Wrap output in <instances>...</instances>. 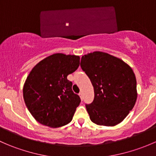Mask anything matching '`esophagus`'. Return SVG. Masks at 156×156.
Returning <instances> with one entry per match:
<instances>
[{"mask_svg":"<svg viewBox=\"0 0 156 156\" xmlns=\"http://www.w3.org/2000/svg\"><path fill=\"white\" fill-rule=\"evenodd\" d=\"M78 95H79V97H81V99H82V95H83V94H82V92H80L79 94H78Z\"/></svg>","mask_w":156,"mask_h":156,"instance_id":"obj_1","label":"esophagus"}]
</instances>
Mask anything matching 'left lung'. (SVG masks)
<instances>
[{"label": "left lung", "instance_id": "8db88e82", "mask_svg": "<svg viewBox=\"0 0 156 156\" xmlns=\"http://www.w3.org/2000/svg\"><path fill=\"white\" fill-rule=\"evenodd\" d=\"M81 67L94 89V101L86 105L90 120L108 127L121 123L137 98L133 69L122 59L101 51L83 56Z\"/></svg>", "mask_w": 156, "mask_h": 156}]
</instances>
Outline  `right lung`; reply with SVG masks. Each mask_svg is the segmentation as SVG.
<instances>
[{"mask_svg":"<svg viewBox=\"0 0 156 156\" xmlns=\"http://www.w3.org/2000/svg\"><path fill=\"white\" fill-rule=\"evenodd\" d=\"M80 56L54 53L36 64L23 86V98L34 119L41 125L59 127L72 120L80 97L67 76L78 69Z\"/></svg>","mask_w":156,"mask_h":156,"instance_id":"add662e5","label":"right lung"}]
</instances>
